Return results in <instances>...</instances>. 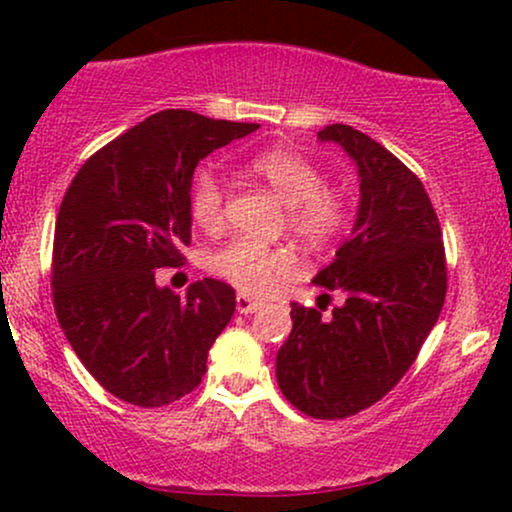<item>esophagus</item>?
Listing matches in <instances>:
<instances>
[{
    "label": "esophagus",
    "mask_w": 512,
    "mask_h": 512,
    "mask_svg": "<svg viewBox=\"0 0 512 512\" xmlns=\"http://www.w3.org/2000/svg\"><path fill=\"white\" fill-rule=\"evenodd\" d=\"M236 308L240 315H250V313H257V310L262 308V303H257L255 298L245 296V293H238L236 296Z\"/></svg>",
    "instance_id": "1"
}]
</instances>
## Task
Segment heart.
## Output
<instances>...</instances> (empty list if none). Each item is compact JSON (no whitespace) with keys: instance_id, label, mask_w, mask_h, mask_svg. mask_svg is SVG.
<instances>
[{"instance_id":"b5f03b06","label":"heart","mask_w":512,"mask_h":512,"mask_svg":"<svg viewBox=\"0 0 512 512\" xmlns=\"http://www.w3.org/2000/svg\"><path fill=\"white\" fill-rule=\"evenodd\" d=\"M250 170L267 182L286 204L289 233L303 245H325L342 228L346 202L342 192L325 187V175L310 158L289 149H269L250 161ZM226 202V182L214 168H199L190 187V214L197 226L219 228ZM209 269L240 291L264 293L289 269L281 250L264 248L250 238H233L209 255Z\"/></svg>"}]
</instances>
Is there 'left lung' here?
<instances>
[{"label":"left lung","instance_id":"obj_1","mask_svg":"<svg viewBox=\"0 0 512 512\" xmlns=\"http://www.w3.org/2000/svg\"><path fill=\"white\" fill-rule=\"evenodd\" d=\"M358 175L351 236L313 284L344 293L325 317L291 305L293 330L276 354V383L313 419H344L385 397L438 322L448 289L440 223L424 185L368 134L330 125Z\"/></svg>","mask_w":512,"mask_h":512}]
</instances>
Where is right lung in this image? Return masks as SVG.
<instances>
[{
	"instance_id": "right-lung-1",
	"label": "right lung",
	"mask_w": 512,
	"mask_h": 512,
	"mask_svg": "<svg viewBox=\"0 0 512 512\" xmlns=\"http://www.w3.org/2000/svg\"><path fill=\"white\" fill-rule=\"evenodd\" d=\"M257 127L163 110L88 158L62 199L57 320L88 373L122 402L166 407L195 390L236 313L223 281H195L180 296L158 286L156 269L180 262L190 243L197 163Z\"/></svg>"
}]
</instances>
